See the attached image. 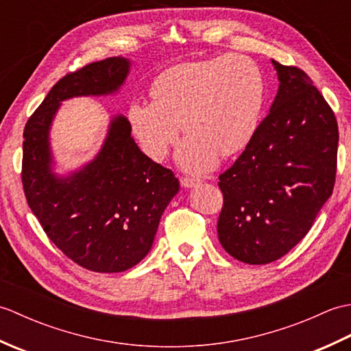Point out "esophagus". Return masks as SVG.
<instances>
[{
    "instance_id": "obj_1",
    "label": "esophagus",
    "mask_w": 351,
    "mask_h": 351,
    "mask_svg": "<svg viewBox=\"0 0 351 351\" xmlns=\"http://www.w3.org/2000/svg\"><path fill=\"white\" fill-rule=\"evenodd\" d=\"M200 182V180H196V178H181V184H182V187H185V189H191V187H195V185H197Z\"/></svg>"
}]
</instances>
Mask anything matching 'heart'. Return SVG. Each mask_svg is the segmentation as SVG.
<instances>
[{
  "instance_id": "1",
  "label": "heart",
  "mask_w": 351,
  "mask_h": 351,
  "mask_svg": "<svg viewBox=\"0 0 351 351\" xmlns=\"http://www.w3.org/2000/svg\"><path fill=\"white\" fill-rule=\"evenodd\" d=\"M152 102L132 101L126 111L132 134L149 158L162 161L180 137L185 170L211 169L221 156L235 155L255 137L265 104V80L252 58L223 54L175 64L156 75Z\"/></svg>"
}]
</instances>
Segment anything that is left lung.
Wrapping results in <instances>:
<instances>
[{
	"instance_id": "8db88e82",
	"label": "left lung",
	"mask_w": 351,
	"mask_h": 351,
	"mask_svg": "<svg viewBox=\"0 0 351 351\" xmlns=\"http://www.w3.org/2000/svg\"><path fill=\"white\" fill-rule=\"evenodd\" d=\"M279 90L243 154L219 176V240L245 264H268L303 240L332 196L338 123L312 80L271 60Z\"/></svg>"
}]
</instances>
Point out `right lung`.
<instances>
[{
    "label": "right lung",
    "instance_id": "1",
    "mask_svg": "<svg viewBox=\"0 0 351 351\" xmlns=\"http://www.w3.org/2000/svg\"><path fill=\"white\" fill-rule=\"evenodd\" d=\"M130 60L110 57L58 80L24 130L22 185L45 234L73 263L96 273L138 264L152 247L160 219L180 191L173 171L154 162L131 137L128 119H111L101 151L66 176L52 171L49 130L60 104L116 93Z\"/></svg>",
    "mask_w": 351,
    "mask_h": 351
}]
</instances>
